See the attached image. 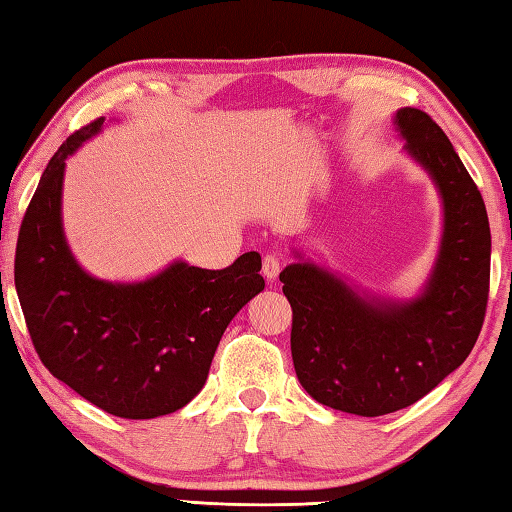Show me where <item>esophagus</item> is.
Wrapping results in <instances>:
<instances>
[{"instance_id":"esophagus-1","label":"esophagus","mask_w":512,"mask_h":512,"mask_svg":"<svg viewBox=\"0 0 512 512\" xmlns=\"http://www.w3.org/2000/svg\"><path fill=\"white\" fill-rule=\"evenodd\" d=\"M278 274H281V258L272 252L265 254L263 256V276L267 278V281H276Z\"/></svg>"}]
</instances>
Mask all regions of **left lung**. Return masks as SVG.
Masks as SVG:
<instances>
[{
  "mask_svg": "<svg viewBox=\"0 0 512 512\" xmlns=\"http://www.w3.org/2000/svg\"><path fill=\"white\" fill-rule=\"evenodd\" d=\"M403 151L441 200V238L414 296L372 294L305 258L281 272L298 381L327 408L381 417L412 406L466 361L484 323L490 227L484 198L446 133L419 109L394 113Z\"/></svg>",
  "mask_w": 512,
  "mask_h": 512,
  "instance_id": "8db88e82",
  "label": "left lung"
}]
</instances>
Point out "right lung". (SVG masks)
I'll list each match as a JSON object with an SVG mask.
<instances>
[{"label":"right lung","instance_id":"add662e5","mask_svg":"<svg viewBox=\"0 0 512 512\" xmlns=\"http://www.w3.org/2000/svg\"><path fill=\"white\" fill-rule=\"evenodd\" d=\"M104 118L66 140L26 209L15 289L28 332L55 379L122 419H156L196 397L227 325L265 289L260 254L225 269L176 258L140 281H106L80 265L64 234L66 160Z\"/></svg>","mask_w":512,"mask_h":512}]
</instances>
